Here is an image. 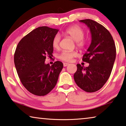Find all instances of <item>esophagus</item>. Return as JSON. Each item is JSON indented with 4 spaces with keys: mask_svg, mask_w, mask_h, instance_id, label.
Masks as SVG:
<instances>
[{
    "mask_svg": "<svg viewBox=\"0 0 126 126\" xmlns=\"http://www.w3.org/2000/svg\"><path fill=\"white\" fill-rule=\"evenodd\" d=\"M63 66L64 67H65V66H67V65H69V63H63Z\"/></svg>",
    "mask_w": 126,
    "mask_h": 126,
    "instance_id": "34e87169",
    "label": "esophagus"
}]
</instances>
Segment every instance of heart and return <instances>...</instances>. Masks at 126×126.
I'll use <instances>...</instances> for the list:
<instances>
[{"label": "heart", "instance_id": "heart-1", "mask_svg": "<svg viewBox=\"0 0 126 126\" xmlns=\"http://www.w3.org/2000/svg\"><path fill=\"white\" fill-rule=\"evenodd\" d=\"M63 33L74 40L76 41V46L79 48H84L88 43L87 40L83 37L84 31L81 27L78 25H72L68 27L64 31ZM60 41H61L60 36L59 34H56L52 40V46L54 49H58L59 48ZM77 55L78 53L76 51L65 50L60 54L59 57L62 61L71 62Z\"/></svg>", "mask_w": 126, "mask_h": 126}]
</instances>
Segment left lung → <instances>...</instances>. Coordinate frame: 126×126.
Instances as JSON below:
<instances>
[{
	"mask_svg": "<svg viewBox=\"0 0 126 126\" xmlns=\"http://www.w3.org/2000/svg\"><path fill=\"white\" fill-rule=\"evenodd\" d=\"M79 21L90 29L92 42L82 58L83 62L89 63V66L77 65L74 79L85 92L93 93L101 89L110 76L116 57V47L111 34L102 25L91 19Z\"/></svg>",
	"mask_w": 126,
	"mask_h": 126,
	"instance_id": "8db88e82",
	"label": "left lung"
}]
</instances>
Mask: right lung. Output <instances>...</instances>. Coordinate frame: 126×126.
Wrapping results in <instances>:
<instances>
[{"mask_svg": "<svg viewBox=\"0 0 126 126\" xmlns=\"http://www.w3.org/2000/svg\"><path fill=\"white\" fill-rule=\"evenodd\" d=\"M59 30L40 27L25 36L18 43L14 63L21 83L31 93L38 96L48 94L55 87L63 68L61 61L45 64L52 57V40Z\"/></svg>", "mask_w": 126, "mask_h": 126, "instance_id": "1", "label": "right lung"}]
</instances>
